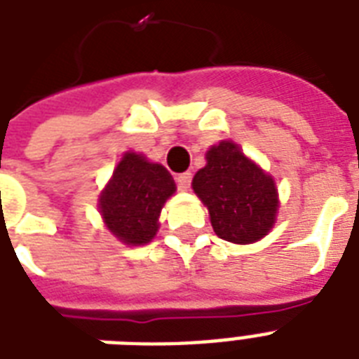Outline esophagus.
<instances>
[{
	"label": "esophagus",
	"instance_id": "esophagus-1",
	"mask_svg": "<svg viewBox=\"0 0 359 359\" xmlns=\"http://www.w3.org/2000/svg\"><path fill=\"white\" fill-rule=\"evenodd\" d=\"M177 184H179L180 190H188L191 184V173L190 171H186V173H180L177 177Z\"/></svg>",
	"mask_w": 359,
	"mask_h": 359
}]
</instances>
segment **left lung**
I'll list each match as a JSON object with an SVG mask.
<instances>
[{"label": "left lung", "mask_w": 359, "mask_h": 359, "mask_svg": "<svg viewBox=\"0 0 359 359\" xmlns=\"http://www.w3.org/2000/svg\"><path fill=\"white\" fill-rule=\"evenodd\" d=\"M191 186L207 205L219 238L251 244L272 229L279 207L276 184L233 141H222L207 152V165L197 171Z\"/></svg>", "instance_id": "1"}]
</instances>
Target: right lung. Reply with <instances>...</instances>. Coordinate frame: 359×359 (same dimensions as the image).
<instances>
[{"label": "right lung", "instance_id": "add662e5", "mask_svg": "<svg viewBox=\"0 0 359 359\" xmlns=\"http://www.w3.org/2000/svg\"><path fill=\"white\" fill-rule=\"evenodd\" d=\"M171 194L175 180L168 169L126 152L100 196V212L108 229L124 244H147L156 235L158 216Z\"/></svg>", "mask_w": 359, "mask_h": 359}]
</instances>
